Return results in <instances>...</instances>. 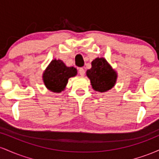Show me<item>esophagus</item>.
<instances>
[{
    "instance_id": "obj_1",
    "label": "esophagus",
    "mask_w": 159,
    "mask_h": 159,
    "mask_svg": "<svg viewBox=\"0 0 159 159\" xmlns=\"http://www.w3.org/2000/svg\"><path fill=\"white\" fill-rule=\"evenodd\" d=\"M78 73L80 74V75L84 76V74H85L84 69L83 68H80L79 70H78Z\"/></svg>"
}]
</instances>
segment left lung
Segmentation results:
<instances>
[{"label": "left lung", "instance_id": "left-lung-1", "mask_svg": "<svg viewBox=\"0 0 159 159\" xmlns=\"http://www.w3.org/2000/svg\"><path fill=\"white\" fill-rule=\"evenodd\" d=\"M87 75L93 90L102 93L111 90L117 78L116 72L103 57L96 58L92 61V68L87 71Z\"/></svg>", "mask_w": 159, "mask_h": 159}]
</instances>
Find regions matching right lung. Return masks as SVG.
Instances as JSON below:
<instances>
[{"mask_svg":"<svg viewBox=\"0 0 159 159\" xmlns=\"http://www.w3.org/2000/svg\"><path fill=\"white\" fill-rule=\"evenodd\" d=\"M76 74L77 70L73 66L67 67L61 60H54L45 71L43 81L49 90L61 93L65 89L69 78Z\"/></svg>","mask_w":159,"mask_h":159,"instance_id":"obj_1","label":"right lung"}]
</instances>
